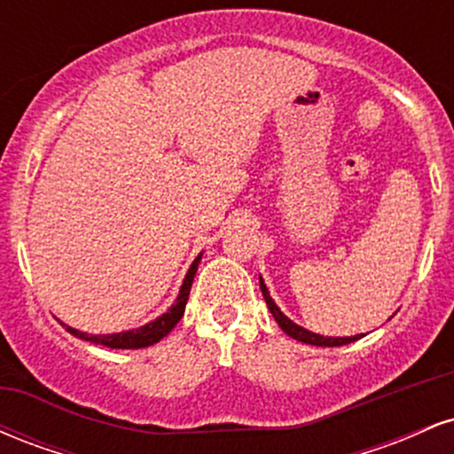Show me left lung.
<instances>
[{"mask_svg":"<svg viewBox=\"0 0 454 454\" xmlns=\"http://www.w3.org/2000/svg\"><path fill=\"white\" fill-rule=\"evenodd\" d=\"M260 290H262V296H264V301H267L269 311H270V314H273L275 322H278L281 331H284L288 337H293V340H296V341L309 343V346L335 348V346H346V343H352V341H356V340H361V337H364V335H354V337H325V335H317V333L307 331V328L299 326V325H296V322L290 320V317L286 316L284 311H281L278 305H275V301L270 299L269 288H267V284H264L262 275H260Z\"/></svg>","mask_w":454,"mask_h":454,"instance_id":"obj_1","label":"left lung"}]
</instances>
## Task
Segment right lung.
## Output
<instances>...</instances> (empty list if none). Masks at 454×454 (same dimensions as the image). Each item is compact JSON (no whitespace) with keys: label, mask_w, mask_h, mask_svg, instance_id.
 I'll list each match as a JSON object with an SVG mask.
<instances>
[{"label":"right lung","mask_w":454,"mask_h":454,"mask_svg":"<svg viewBox=\"0 0 454 454\" xmlns=\"http://www.w3.org/2000/svg\"><path fill=\"white\" fill-rule=\"evenodd\" d=\"M202 254H198L192 267L187 269L184 284H181L179 294H176L175 303L170 305V309L166 314H161L155 320L147 322L145 326L132 328V331H121V333H111V335H91V333H82L78 328H72L64 325L72 335L78 337V340H85L96 343V346H104V348H113V350H138V348H147L158 343L160 340H164L170 331L176 326V322L184 317L185 311V303H187V296H190V288H192V281H194V275L198 270V262H200Z\"/></svg>","instance_id":"add662e5"}]
</instances>
